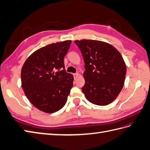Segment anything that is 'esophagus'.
<instances>
[{
    "mask_svg": "<svg viewBox=\"0 0 150 150\" xmlns=\"http://www.w3.org/2000/svg\"><path fill=\"white\" fill-rule=\"evenodd\" d=\"M73 76H74V78L76 79L79 76V74H78V73H76V74H74V75H73Z\"/></svg>",
    "mask_w": 150,
    "mask_h": 150,
    "instance_id": "esophagus-1",
    "label": "esophagus"
}]
</instances>
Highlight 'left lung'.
<instances>
[{
	"label": "left lung",
	"instance_id": "left-lung-1",
	"mask_svg": "<svg viewBox=\"0 0 150 150\" xmlns=\"http://www.w3.org/2000/svg\"><path fill=\"white\" fill-rule=\"evenodd\" d=\"M74 42L85 64L82 92L86 99L98 105L111 103L125 82L126 65L121 54L114 46L103 41L83 39Z\"/></svg>",
	"mask_w": 150,
	"mask_h": 150
}]
</instances>
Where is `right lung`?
Wrapping results in <instances>:
<instances>
[{"label": "right lung", "instance_id": "obj_1", "mask_svg": "<svg viewBox=\"0 0 150 150\" xmlns=\"http://www.w3.org/2000/svg\"><path fill=\"white\" fill-rule=\"evenodd\" d=\"M71 41L50 44L35 51L21 69V87L31 104L45 112L62 108L74 77L65 70L64 58Z\"/></svg>", "mask_w": 150, "mask_h": 150}]
</instances>
